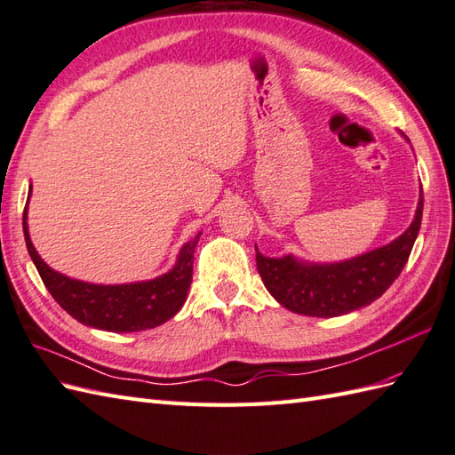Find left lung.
<instances>
[{"label":"left lung","instance_id":"obj_1","mask_svg":"<svg viewBox=\"0 0 455 455\" xmlns=\"http://www.w3.org/2000/svg\"><path fill=\"white\" fill-rule=\"evenodd\" d=\"M420 218L423 189L411 226L380 249L349 260L315 264L291 254L282 259L264 257L254 245L257 268L266 290L291 313L320 318L347 315L376 301L402 274L419 235Z\"/></svg>","mask_w":455,"mask_h":455}]
</instances>
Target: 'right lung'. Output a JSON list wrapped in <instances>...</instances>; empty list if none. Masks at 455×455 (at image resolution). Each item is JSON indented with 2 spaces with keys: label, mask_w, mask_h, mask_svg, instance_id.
Masks as SVG:
<instances>
[{
  "label": "right lung",
  "mask_w": 455,
  "mask_h": 455,
  "mask_svg": "<svg viewBox=\"0 0 455 455\" xmlns=\"http://www.w3.org/2000/svg\"><path fill=\"white\" fill-rule=\"evenodd\" d=\"M23 231L30 259L35 262L44 285L48 287V291L63 311H68L84 326L117 331V334L119 331L156 328L180 313L193 282V259L198 237H201L198 234L187 243L168 274H162L148 282L100 285L68 278V275L52 270L40 259L28 235L27 208L23 214Z\"/></svg>",
  "instance_id": "right-lung-1"
}]
</instances>
